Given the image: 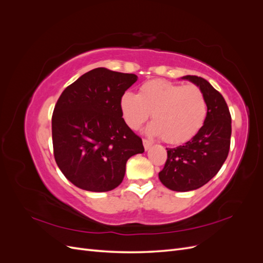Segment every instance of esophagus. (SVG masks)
Segmentation results:
<instances>
[{"instance_id":"obj_1","label":"esophagus","mask_w":263,"mask_h":263,"mask_svg":"<svg viewBox=\"0 0 263 263\" xmlns=\"http://www.w3.org/2000/svg\"><path fill=\"white\" fill-rule=\"evenodd\" d=\"M142 144H144V147H145V149L147 150V149H149L150 148V146L151 145H153V142H151L149 139H144V140H142Z\"/></svg>"}]
</instances>
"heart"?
<instances>
[{"mask_svg":"<svg viewBox=\"0 0 263 263\" xmlns=\"http://www.w3.org/2000/svg\"><path fill=\"white\" fill-rule=\"evenodd\" d=\"M121 109L126 124L137 129L151 112L149 130L161 135L171 145L192 139L203 127L208 104L200 87L165 80H151L141 84L138 94L125 92L121 98Z\"/></svg>","mask_w":263,"mask_h":263,"instance_id":"1","label":"heart"}]
</instances>
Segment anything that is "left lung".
<instances>
[{"instance_id": "obj_1", "label": "left lung", "mask_w": 263, "mask_h": 263, "mask_svg": "<svg viewBox=\"0 0 263 263\" xmlns=\"http://www.w3.org/2000/svg\"><path fill=\"white\" fill-rule=\"evenodd\" d=\"M183 79L202 90L208 115L192 139L182 146L166 148L168 158L159 179L164 186L178 192L196 190L216 176L228 156L232 136V116L222 95L201 77L185 76Z\"/></svg>"}]
</instances>
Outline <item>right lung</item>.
Segmentation results:
<instances>
[{"label":"right lung","instance_id":"obj_1","mask_svg":"<svg viewBox=\"0 0 263 263\" xmlns=\"http://www.w3.org/2000/svg\"><path fill=\"white\" fill-rule=\"evenodd\" d=\"M137 76L97 68L67 86L52 114L53 156L78 187L107 192L121 184L128 159L145 151L125 123L121 98Z\"/></svg>","mask_w":263,"mask_h":263}]
</instances>
